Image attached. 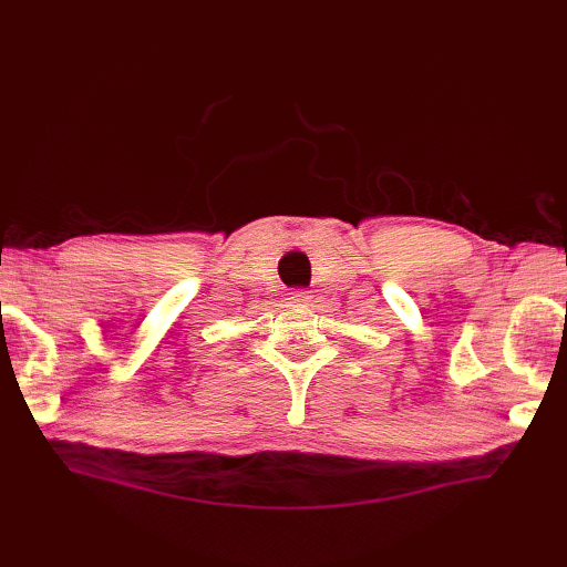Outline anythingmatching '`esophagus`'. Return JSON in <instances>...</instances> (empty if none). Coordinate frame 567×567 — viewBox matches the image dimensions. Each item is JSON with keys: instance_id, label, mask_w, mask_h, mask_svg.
<instances>
[{"instance_id": "obj_1", "label": "esophagus", "mask_w": 567, "mask_h": 567, "mask_svg": "<svg viewBox=\"0 0 567 567\" xmlns=\"http://www.w3.org/2000/svg\"><path fill=\"white\" fill-rule=\"evenodd\" d=\"M309 299V292H305V290H295V292H290V302L292 305H305Z\"/></svg>"}]
</instances>
